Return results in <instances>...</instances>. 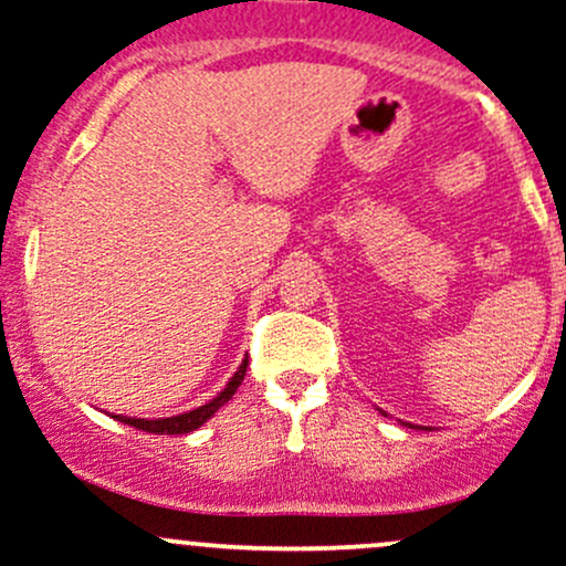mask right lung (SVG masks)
I'll use <instances>...</instances> for the list:
<instances>
[{"instance_id": "obj_1", "label": "right lung", "mask_w": 566, "mask_h": 566, "mask_svg": "<svg viewBox=\"0 0 566 566\" xmlns=\"http://www.w3.org/2000/svg\"><path fill=\"white\" fill-rule=\"evenodd\" d=\"M247 366H249V358L238 366V371L230 377V382L224 385V390L219 392V396H213L211 401L203 403V407L192 409V412H181V415H176V418H157V420L122 418V415H113V418L122 420V423H127L133 428H138V431H148V433H189V431H195V428L203 426L206 420H211L213 412H217L219 407H224V403L233 398L238 385H241L243 377H247Z\"/></svg>"}]
</instances>
